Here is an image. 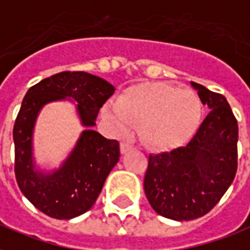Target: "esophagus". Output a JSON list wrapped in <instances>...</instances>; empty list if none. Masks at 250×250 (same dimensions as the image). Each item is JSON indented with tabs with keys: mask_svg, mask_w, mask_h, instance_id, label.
I'll return each mask as SVG.
<instances>
[{
	"mask_svg": "<svg viewBox=\"0 0 250 250\" xmlns=\"http://www.w3.org/2000/svg\"><path fill=\"white\" fill-rule=\"evenodd\" d=\"M131 149H133L132 144H129V143H127V142L121 143V152H122V153H127V152H129Z\"/></svg>",
	"mask_w": 250,
	"mask_h": 250,
	"instance_id": "esophagus-1",
	"label": "esophagus"
}]
</instances>
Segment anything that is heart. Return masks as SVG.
<instances>
[{
  "mask_svg": "<svg viewBox=\"0 0 250 250\" xmlns=\"http://www.w3.org/2000/svg\"><path fill=\"white\" fill-rule=\"evenodd\" d=\"M104 117L118 132L139 125L142 142L150 149L182 146L197 132L202 104L197 93L164 83L133 85L104 108Z\"/></svg>",
  "mask_w": 250,
  "mask_h": 250,
  "instance_id": "b5f03b06",
  "label": "heart"
}]
</instances>
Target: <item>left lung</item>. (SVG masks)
Returning <instances> with one entry per match:
<instances>
[{"label":"left lung","instance_id":"left-lung-1","mask_svg":"<svg viewBox=\"0 0 250 250\" xmlns=\"http://www.w3.org/2000/svg\"><path fill=\"white\" fill-rule=\"evenodd\" d=\"M209 108L186 146L150 155L144 191L156 212L188 222L214 208L235 180L239 125L226 97L191 83Z\"/></svg>","mask_w":250,"mask_h":250}]
</instances>
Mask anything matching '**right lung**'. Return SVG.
Here are the masks:
<instances>
[{
  "label": "right lung",
  "mask_w": 250,
  "mask_h": 250,
  "mask_svg": "<svg viewBox=\"0 0 250 250\" xmlns=\"http://www.w3.org/2000/svg\"><path fill=\"white\" fill-rule=\"evenodd\" d=\"M106 80L86 72H60L31 86L15 119L14 171L23 195L43 214L72 219L91 208L119 161V143L91 128L100 108L114 94ZM72 98L78 102L82 124L87 127L62 167L51 173L36 169L32 157L36 118L44 104Z\"/></svg>",
  "instance_id": "obj_1"
}]
</instances>
